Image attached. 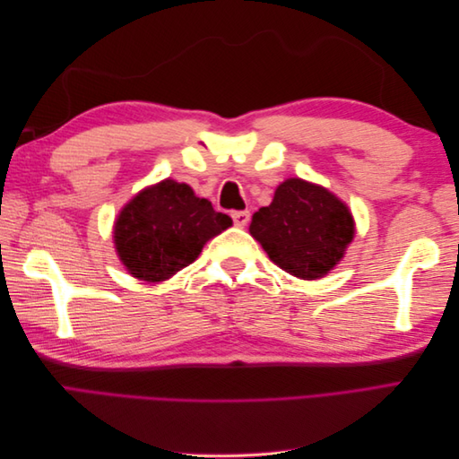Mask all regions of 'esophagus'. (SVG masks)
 I'll list each match as a JSON object with an SVG mask.
<instances>
[{
    "label": "esophagus",
    "mask_w": 459,
    "mask_h": 459,
    "mask_svg": "<svg viewBox=\"0 0 459 459\" xmlns=\"http://www.w3.org/2000/svg\"><path fill=\"white\" fill-rule=\"evenodd\" d=\"M231 218H233V224L235 226L245 228L248 224V220H251V212H248V211H238V212L231 214Z\"/></svg>",
    "instance_id": "obj_1"
}]
</instances>
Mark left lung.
<instances>
[{
    "label": "left lung",
    "mask_w": 459,
    "mask_h": 459,
    "mask_svg": "<svg viewBox=\"0 0 459 459\" xmlns=\"http://www.w3.org/2000/svg\"><path fill=\"white\" fill-rule=\"evenodd\" d=\"M270 260L300 280H319L337 266L354 239L352 214L322 186L289 178L251 221Z\"/></svg>",
    "instance_id": "8db88e82"
}]
</instances>
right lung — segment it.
I'll return each instance as SVG.
<instances>
[{
  "label": "right lung",
  "mask_w": 459,
  "mask_h": 459,
  "mask_svg": "<svg viewBox=\"0 0 459 459\" xmlns=\"http://www.w3.org/2000/svg\"><path fill=\"white\" fill-rule=\"evenodd\" d=\"M233 224L187 184L162 179L122 208L115 221V247L126 270L149 283L164 281L189 266L208 239Z\"/></svg>",
  "instance_id": "obj_1"
}]
</instances>
